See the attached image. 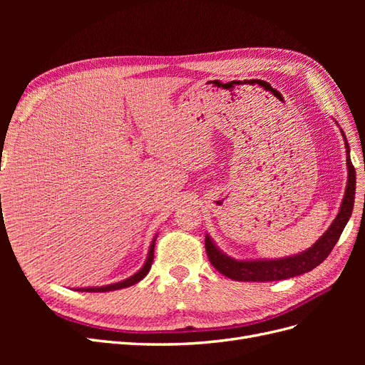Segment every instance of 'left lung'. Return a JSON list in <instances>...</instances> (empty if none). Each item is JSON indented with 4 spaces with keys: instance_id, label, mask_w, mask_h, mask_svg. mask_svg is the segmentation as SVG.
Masks as SVG:
<instances>
[{
    "instance_id": "8db88e82",
    "label": "left lung",
    "mask_w": 365,
    "mask_h": 365,
    "mask_svg": "<svg viewBox=\"0 0 365 365\" xmlns=\"http://www.w3.org/2000/svg\"><path fill=\"white\" fill-rule=\"evenodd\" d=\"M342 137H344V145L347 152V187L344 197L339 207V212L335 220L330 225L326 233L319 237L315 244L307 248L306 251L295 254V256L283 257V259H274V260H236L233 257L227 256L220 251L210 236H205V251L210 263L225 277L233 279L237 282H275V280H284L295 275H302L304 272L312 271L317 268L319 263L324 262L326 257L330 254L336 245V242L344 230L346 224L351 216L353 202H355V190H356V172L353 168L350 160V149L349 143L341 130Z\"/></svg>"
}]
</instances>
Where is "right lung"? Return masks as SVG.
<instances>
[{
  "mask_svg": "<svg viewBox=\"0 0 365 365\" xmlns=\"http://www.w3.org/2000/svg\"><path fill=\"white\" fill-rule=\"evenodd\" d=\"M153 247H155V237H153L152 240V245L149 248V252H148V259H146V263L143 264V268L135 272L134 275H130L129 279L123 280V282H118V283H113V284H108V286H101V288H79L76 291H82V292H108V291H115V289H123V288H128V286H132L138 283L140 280H143L148 275L150 267H152V262H153Z\"/></svg>",
  "mask_w": 365,
  "mask_h": 365,
  "instance_id": "add662e5",
  "label": "right lung"
}]
</instances>
